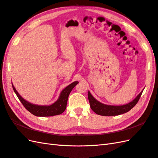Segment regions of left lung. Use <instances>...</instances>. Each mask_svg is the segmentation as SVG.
<instances>
[{
    "mask_svg": "<svg viewBox=\"0 0 158 158\" xmlns=\"http://www.w3.org/2000/svg\"><path fill=\"white\" fill-rule=\"evenodd\" d=\"M142 92L143 91H141L139 94L132 102L127 104L123 105V106H109V105L100 103L92 96L89 91H88V99L91 109L95 114L103 116H114L125 114L131 110L138 102Z\"/></svg>",
    "mask_w": 158,
    "mask_h": 158,
    "instance_id": "8db88e82",
    "label": "left lung"
}]
</instances>
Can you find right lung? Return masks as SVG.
<instances>
[{"label": "right lung", "mask_w": 158, "mask_h": 158, "mask_svg": "<svg viewBox=\"0 0 158 158\" xmlns=\"http://www.w3.org/2000/svg\"><path fill=\"white\" fill-rule=\"evenodd\" d=\"M77 83H79L78 81H75L64 88L60 92L59 98L57 101H56L54 103L50 105V106H39V105L33 104L27 102L25 99H24L19 94L15 87L13 86V83H12V86H13V90L18 97L20 102L22 103L24 107L30 113H31L32 114L38 117H48L60 115L64 112L67 107L69 95L73 89L74 88V87Z\"/></svg>", "instance_id": "1"}]
</instances>
